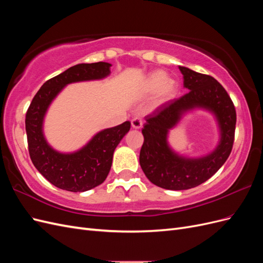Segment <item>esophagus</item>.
<instances>
[{"label":"esophagus","mask_w":263,"mask_h":263,"mask_svg":"<svg viewBox=\"0 0 263 263\" xmlns=\"http://www.w3.org/2000/svg\"><path fill=\"white\" fill-rule=\"evenodd\" d=\"M132 127L135 129H139L142 127V121L141 118H138V117H135L132 119Z\"/></svg>","instance_id":"obj_1"}]
</instances>
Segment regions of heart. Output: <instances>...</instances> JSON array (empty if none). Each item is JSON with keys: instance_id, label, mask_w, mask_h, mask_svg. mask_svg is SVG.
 I'll return each instance as SVG.
<instances>
[{"instance_id": "obj_1", "label": "heart", "mask_w": 263, "mask_h": 263, "mask_svg": "<svg viewBox=\"0 0 263 263\" xmlns=\"http://www.w3.org/2000/svg\"><path fill=\"white\" fill-rule=\"evenodd\" d=\"M141 91L145 95L155 94L153 106L157 107L176 98L178 87L176 82L170 80L164 71L156 70L149 73L142 81Z\"/></svg>"}]
</instances>
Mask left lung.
I'll list each match as a JSON object with an SVG mask.
<instances>
[{
	"label": "left lung",
	"mask_w": 263,
	"mask_h": 263,
	"mask_svg": "<svg viewBox=\"0 0 263 263\" xmlns=\"http://www.w3.org/2000/svg\"><path fill=\"white\" fill-rule=\"evenodd\" d=\"M179 69L183 74V86L189 92L145 117L141 130L144 144L139 155L140 166L148 180L157 186L173 191L195 187L213 177L232 153L236 128L234 103L222 85L211 76L181 66ZM194 109H204L213 114L219 126L220 140L210 154L191 158L174 152L167 137L181 117Z\"/></svg>",
	"instance_id": "obj_1"
}]
</instances>
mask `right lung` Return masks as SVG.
I'll use <instances>...</instances> for the list:
<instances>
[{
    "mask_svg": "<svg viewBox=\"0 0 263 263\" xmlns=\"http://www.w3.org/2000/svg\"><path fill=\"white\" fill-rule=\"evenodd\" d=\"M108 62L80 63L46 81L27 109L25 126L28 151L35 168L51 184L70 192H85L102 184L112 166L115 148L130 129L125 122L95 134L73 153L53 149L44 135V121L52 101L68 84L102 80L110 73Z\"/></svg>",
    "mask_w": 263,
    "mask_h": 263,
    "instance_id": "add662e5",
    "label": "right lung"
}]
</instances>
